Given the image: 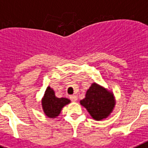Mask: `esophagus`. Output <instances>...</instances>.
I'll list each match as a JSON object with an SVG mask.
<instances>
[{
  "label": "esophagus",
  "mask_w": 148,
  "mask_h": 148,
  "mask_svg": "<svg viewBox=\"0 0 148 148\" xmlns=\"http://www.w3.org/2000/svg\"><path fill=\"white\" fill-rule=\"evenodd\" d=\"M70 99H71L72 101H76L77 100H78V97H77L76 95H70Z\"/></svg>",
  "instance_id": "34e87169"
}]
</instances>
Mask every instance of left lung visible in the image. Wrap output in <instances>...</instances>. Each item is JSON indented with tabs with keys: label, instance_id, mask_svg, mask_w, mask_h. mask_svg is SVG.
I'll return each mask as SVG.
<instances>
[{
	"label": "left lung",
	"instance_id": "8db88e82",
	"mask_svg": "<svg viewBox=\"0 0 148 148\" xmlns=\"http://www.w3.org/2000/svg\"><path fill=\"white\" fill-rule=\"evenodd\" d=\"M81 105L87 109L96 121L105 119L111 114L116 105L113 92L96 83H92L86 92L85 98L80 101Z\"/></svg>",
	"mask_w": 148,
	"mask_h": 148
}]
</instances>
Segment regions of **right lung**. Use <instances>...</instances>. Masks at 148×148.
<instances>
[{
	"instance_id": "add662e5",
	"label": "right lung",
	"mask_w": 148,
	"mask_h": 148,
	"mask_svg": "<svg viewBox=\"0 0 148 148\" xmlns=\"http://www.w3.org/2000/svg\"><path fill=\"white\" fill-rule=\"evenodd\" d=\"M70 100L66 98H58L55 95V91L48 86L41 99V105L44 113L50 119H55L59 116L62 108L70 104Z\"/></svg>"
}]
</instances>
